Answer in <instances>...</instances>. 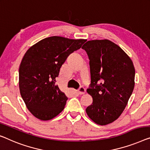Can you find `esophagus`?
<instances>
[{
	"instance_id": "obj_1",
	"label": "esophagus",
	"mask_w": 150,
	"mask_h": 150,
	"mask_svg": "<svg viewBox=\"0 0 150 150\" xmlns=\"http://www.w3.org/2000/svg\"><path fill=\"white\" fill-rule=\"evenodd\" d=\"M86 89H85L83 87H80L79 89H78V93H79L80 95H82V94H84V93H86Z\"/></svg>"
}]
</instances>
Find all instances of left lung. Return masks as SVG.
<instances>
[{
  "mask_svg": "<svg viewBox=\"0 0 150 150\" xmlns=\"http://www.w3.org/2000/svg\"><path fill=\"white\" fill-rule=\"evenodd\" d=\"M82 48L88 54L90 67L87 92L93 98L86 113L98 125L110 124L120 117L132 94L135 67L130 57L108 40H90Z\"/></svg>",
  "mask_w": 150,
  "mask_h": 150,
  "instance_id": "obj_1",
  "label": "left lung"
}]
</instances>
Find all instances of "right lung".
<instances>
[{"instance_id": "right-lung-1", "label": "right lung", "mask_w": 150, "mask_h": 150, "mask_svg": "<svg viewBox=\"0 0 150 150\" xmlns=\"http://www.w3.org/2000/svg\"><path fill=\"white\" fill-rule=\"evenodd\" d=\"M86 40L52 36L40 40L25 52L19 69L20 93L35 117L48 120L64 108L68 98L56 85L60 69Z\"/></svg>"}]
</instances>
